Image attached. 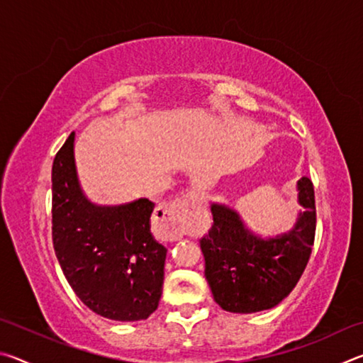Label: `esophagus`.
Instances as JSON below:
<instances>
[{
    "label": "esophagus",
    "instance_id": "esophagus-1",
    "mask_svg": "<svg viewBox=\"0 0 363 363\" xmlns=\"http://www.w3.org/2000/svg\"><path fill=\"white\" fill-rule=\"evenodd\" d=\"M199 203L195 194H186L158 206L155 216V232L162 240H179L187 232V223L194 208Z\"/></svg>",
    "mask_w": 363,
    "mask_h": 363
}]
</instances>
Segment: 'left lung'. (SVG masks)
<instances>
[{"label": "left lung", "mask_w": 363, "mask_h": 363, "mask_svg": "<svg viewBox=\"0 0 363 363\" xmlns=\"http://www.w3.org/2000/svg\"><path fill=\"white\" fill-rule=\"evenodd\" d=\"M298 201L306 211L290 232L272 238L251 233L230 208L211 205L213 225L200 247L208 285L224 311L272 309L296 286L314 247L317 223L314 186L306 176L298 181Z\"/></svg>", "instance_id": "8db88e82"}]
</instances>
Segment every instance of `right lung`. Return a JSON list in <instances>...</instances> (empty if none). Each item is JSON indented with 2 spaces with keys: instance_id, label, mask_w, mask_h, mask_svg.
Returning a JSON list of instances; mask_svg holds the SVG:
<instances>
[{
  "instance_id": "1",
  "label": "right lung",
  "mask_w": 363,
  "mask_h": 363,
  "mask_svg": "<svg viewBox=\"0 0 363 363\" xmlns=\"http://www.w3.org/2000/svg\"><path fill=\"white\" fill-rule=\"evenodd\" d=\"M75 133L52 163V243L60 267L86 307L110 320H144L162 298L167 248L153 238L147 199L97 206L79 186Z\"/></svg>"
}]
</instances>
